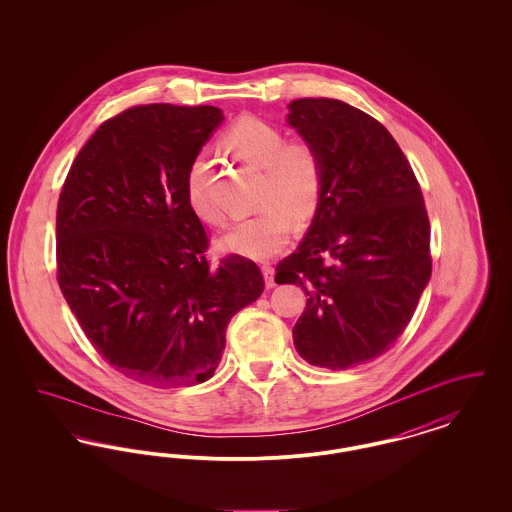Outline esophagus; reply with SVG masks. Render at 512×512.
Listing matches in <instances>:
<instances>
[{
	"label": "esophagus",
	"mask_w": 512,
	"mask_h": 512,
	"mask_svg": "<svg viewBox=\"0 0 512 512\" xmlns=\"http://www.w3.org/2000/svg\"><path fill=\"white\" fill-rule=\"evenodd\" d=\"M263 276H265V284H267V288H272L274 286V268L268 267V265H263Z\"/></svg>",
	"instance_id": "obj_1"
}]
</instances>
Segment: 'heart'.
Instances as JSON below:
<instances>
[{"instance_id": "heart-1", "label": "heart", "mask_w": 512, "mask_h": 512, "mask_svg": "<svg viewBox=\"0 0 512 512\" xmlns=\"http://www.w3.org/2000/svg\"><path fill=\"white\" fill-rule=\"evenodd\" d=\"M224 144L249 165L263 171L259 205L263 209L232 226L220 247L247 259L267 261L292 240L293 219L309 220L324 192V165L315 146L286 142L280 126L255 115H242L228 128ZM186 197L195 217L222 224L224 213L211 194V161L197 155L186 174Z\"/></svg>"}]
</instances>
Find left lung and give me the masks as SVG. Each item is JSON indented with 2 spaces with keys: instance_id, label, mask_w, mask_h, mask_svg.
I'll return each instance as SVG.
<instances>
[{
  "instance_id": "8db88e82",
  "label": "left lung",
  "mask_w": 512,
  "mask_h": 512,
  "mask_svg": "<svg viewBox=\"0 0 512 512\" xmlns=\"http://www.w3.org/2000/svg\"><path fill=\"white\" fill-rule=\"evenodd\" d=\"M288 122L324 165L303 242L276 267L307 307L293 345L311 365H363L403 334L430 274V220L413 169L384 124L340 99L290 103Z\"/></svg>"
}]
</instances>
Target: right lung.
Returning a JSON list of instances; mask_svg holds the SVG:
<instances>
[{
    "instance_id": "obj_1",
    "label": "right lung",
    "mask_w": 512,
    "mask_h": 512,
    "mask_svg": "<svg viewBox=\"0 0 512 512\" xmlns=\"http://www.w3.org/2000/svg\"><path fill=\"white\" fill-rule=\"evenodd\" d=\"M213 105H138L78 151L57 203V282L86 338L155 388L209 380L230 318L265 280L242 255L219 265L186 197V174L222 122Z\"/></svg>"
}]
</instances>
